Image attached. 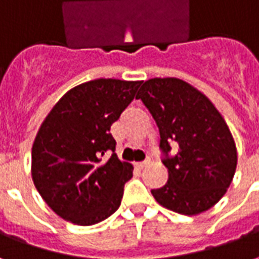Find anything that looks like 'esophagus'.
I'll return each instance as SVG.
<instances>
[{
    "label": "esophagus",
    "mask_w": 259,
    "mask_h": 259,
    "mask_svg": "<svg viewBox=\"0 0 259 259\" xmlns=\"http://www.w3.org/2000/svg\"><path fill=\"white\" fill-rule=\"evenodd\" d=\"M147 163H148V161H143V162H136L135 166L137 169H143V168H144V166H146Z\"/></svg>",
    "instance_id": "1"
}]
</instances>
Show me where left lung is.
Wrapping results in <instances>:
<instances>
[{"label": "left lung", "instance_id": "1", "mask_svg": "<svg viewBox=\"0 0 259 259\" xmlns=\"http://www.w3.org/2000/svg\"><path fill=\"white\" fill-rule=\"evenodd\" d=\"M136 98L157 123L168 168V182L151 190L154 198L182 215L209 209L225 195L237 165L233 136L222 115L201 91L176 77L147 80Z\"/></svg>", "mask_w": 259, "mask_h": 259}]
</instances>
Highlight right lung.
Here are the masks:
<instances>
[{"instance_id":"right-lung-1","label":"right lung","mask_w":259,"mask_h":259,"mask_svg":"<svg viewBox=\"0 0 259 259\" xmlns=\"http://www.w3.org/2000/svg\"><path fill=\"white\" fill-rule=\"evenodd\" d=\"M140 84L97 79L76 85L40 126L31 148V176L42 200L65 221L90 226L120 205L133 166L118 159L109 130Z\"/></svg>"}]
</instances>
